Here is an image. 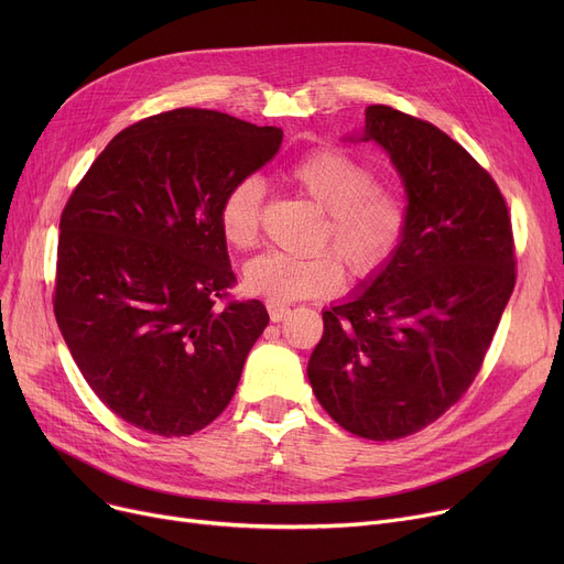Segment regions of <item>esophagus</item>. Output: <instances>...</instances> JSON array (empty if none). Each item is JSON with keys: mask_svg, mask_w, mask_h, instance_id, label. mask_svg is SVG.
<instances>
[{"mask_svg": "<svg viewBox=\"0 0 564 564\" xmlns=\"http://www.w3.org/2000/svg\"><path fill=\"white\" fill-rule=\"evenodd\" d=\"M267 313H270L272 322H281L290 315V306L285 304H274V302H267Z\"/></svg>", "mask_w": 564, "mask_h": 564, "instance_id": "1", "label": "esophagus"}]
</instances>
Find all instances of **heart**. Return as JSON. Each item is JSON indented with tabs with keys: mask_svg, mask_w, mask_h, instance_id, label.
Here are the masks:
<instances>
[{
	"mask_svg": "<svg viewBox=\"0 0 564 564\" xmlns=\"http://www.w3.org/2000/svg\"><path fill=\"white\" fill-rule=\"evenodd\" d=\"M285 181L322 207L315 247H332L354 281L387 267L404 242L409 205L364 160L338 145H317L285 169ZM262 183L253 175L235 181L219 200V230L230 249H251L260 235ZM251 294L274 304L327 297L343 285V267L332 251L290 256L267 251L245 270Z\"/></svg>",
	"mask_w": 564,
	"mask_h": 564,
	"instance_id": "obj_1",
	"label": "heart"
}]
</instances>
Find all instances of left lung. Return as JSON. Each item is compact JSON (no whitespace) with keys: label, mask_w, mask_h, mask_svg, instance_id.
I'll list each match as a JSON object with an SVG mask.
<instances>
[{"label":"left lung","mask_w":564,"mask_h":564,"mask_svg":"<svg viewBox=\"0 0 564 564\" xmlns=\"http://www.w3.org/2000/svg\"><path fill=\"white\" fill-rule=\"evenodd\" d=\"M409 198L404 242L351 302L324 311L308 361L315 398L370 441L416 434L478 377L517 283L508 203L489 171L421 118L366 109Z\"/></svg>","instance_id":"obj_1"}]
</instances>
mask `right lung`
Segmentation results:
<instances>
[{
  "instance_id": "add662e5",
  "label": "right lung",
  "mask_w": 564,
  "mask_h": 564,
  "mask_svg": "<svg viewBox=\"0 0 564 564\" xmlns=\"http://www.w3.org/2000/svg\"><path fill=\"white\" fill-rule=\"evenodd\" d=\"M281 139L221 111L171 109L118 132L73 189L54 315L86 383L126 423L187 436L235 395L270 315L230 297L217 213Z\"/></svg>"
}]
</instances>
